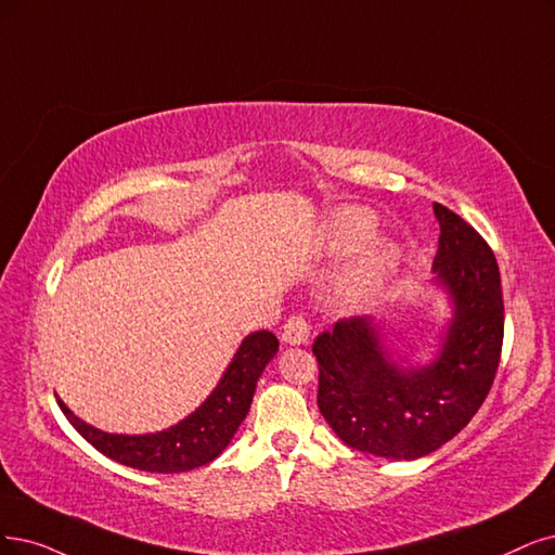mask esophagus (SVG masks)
Here are the masks:
<instances>
[{"label": "esophagus", "mask_w": 555, "mask_h": 555, "mask_svg": "<svg viewBox=\"0 0 555 555\" xmlns=\"http://www.w3.org/2000/svg\"><path fill=\"white\" fill-rule=\"evenodd\" d=\"M281 336H283L285 343L301 345V343L309 340L311 326H309V322H306L304 315H291L288 320H285V324H283V334Z\"/></svg>", "instance_id": "34e87169"}]
</instances>
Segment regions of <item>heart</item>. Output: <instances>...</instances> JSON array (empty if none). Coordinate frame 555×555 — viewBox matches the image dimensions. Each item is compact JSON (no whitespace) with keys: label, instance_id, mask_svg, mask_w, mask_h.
Returning a JSON list of instances; mask_svg holds the SVG:
<instances>
[{"label":"heart","instance_id":"b5f03b06","mask_svg":"<svg viewBox=\"0 0 555 555\" xmlns=\"http://www.w3.org/2000/svg\"><path fill=\"white\" fill-rule=\"evenodd\" d=\"M377 231V221L373 212L363 208H343L334 212L326 237L336 251H354L371 240ZM396 264V251L391 246H375L347 272L343 281V297L350 304L373 301L391 276Z\"/></svg>","mask_w":555,"mask_h":555}]
</instances>
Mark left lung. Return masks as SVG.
<instances>
[{
  "mask_svg": "<svg viewBox=\"0 0 555 555\" xmlns=\"http://www.w3.org/2000/svg\"><path fill=\"white\" fill-rule=\"evenodd\" d=\"M435 215L441 229L435 272L455 304L439 359L404 371L363 318L340 320L313 343L320 414L347 446L386 460L429 455L464 429L489 396L503 350L494 251L446 205L435 203Z\"/></svg>",
  "mask_w": 555,
  "mask_h": 555,
  "instance_id": "8db88e82",
  "label": "left lung"
}]
</instances>
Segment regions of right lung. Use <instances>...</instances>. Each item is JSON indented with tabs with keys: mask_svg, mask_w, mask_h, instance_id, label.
<instances>
[{
	"mask_svg": "<svg viewBox=\"0 0 555 555\" xmlns=\"http://www.w3.org/2000/svg\"><path fill=\"white\" fill-rule=\"evenodd\" d=\"M276 350L279 340L272 332L246 336L212 396L192 416L157 435L126 437L100 433L79 421L64 402H56L77 433L109 460L151 474H182L212 462L231 443L249 414L256 382Z\"/></svg>",
	"mask_w": 555,
	"mask_h": 555,
	"instance_id": "right-lung-1",
	"label": "right lung"
}]
</instances>
